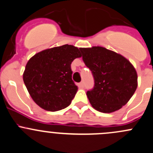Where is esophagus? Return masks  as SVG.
Wrapping results in <instances>:
<instances>
[{"instance_id":"obj_1","label":"esophagus","mask_w":153,"mask_h":153,"mask_svg":"<svg viewBox=\"0 0 153 153\" xmlns=\"http://www.w3.org/2000/svg\"><path fill=\"white\" fill-rule=\"evenodd\" d=\"M79 85H80V87H81V88H84V85H85V83H84V81H82V82H80Z\"/></svg>"}]
</instances>
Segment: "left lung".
<instances>
[{
  "mask_svg": "<svg viewBox=\"0 0 153 153\" xmlns=\"http://www.w3.org/2000/svg\"><path fill=\"white\" fill-rule=\"evenodd\" d=\"M79 49L83 61L94 77V89L87 92L91 106L105 113L121 109L131 99L138 86L134 66L120 53L104 47Z\"/></svg>",
  "mask_w": 153,
  "mask_h": 153,
  "instance_id": "8db88e82",
  "label": "left lung"
}]
</instances>
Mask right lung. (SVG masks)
Instances as JSON below:
<instances>
[{
	"mask_svg": "<svg viewBox=\"0 0 153 153\" xmlns=\"http://www.w3.org/2000/svg\"><path fill=\"white\" fill-rule=\"evenodd\" d=\"M81 56L79 48L66 44L47 48L30 58L23 79L30 96L39 107L54 112L71 103L78 87L72 80L71 65L74 59Z\"/></svg>",
	"mask_w": 153,
	"mask_h": 153,
	"instance_id": "1",
	"label": "right lung"
}]
</instances>
